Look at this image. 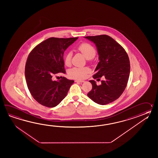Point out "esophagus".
Wrapping results in <instances>:
<instances>
[{
  "instance_id": "esophagus-1",
  "label": "esophagus",
  "mask_w": 158,
  "mask_h": 158,
  "mask_svg": "<svg viewBox=\"0 0 158 158\" xmlns=\"http://www.w3.org/2000/svg\"><path fill=\"white\" fill-rule=\"evenodd\" d=\"M84 81H85L84 80H75L76 82H84Z\"/></svg>"
}]
</instances>
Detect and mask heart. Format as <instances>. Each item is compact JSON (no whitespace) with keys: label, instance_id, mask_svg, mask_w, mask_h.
Returning a JSON list of instances; mask_svg holds the SVG:
<instances>
[{"label":"heart","instance_id":"heart-1","mask_svg":"<svg viewBox=\"0 0 158 158\" xmlns=\"http://www.w3.org/2000/svg\"><path fill=\"white\" fill-rule=\"evenodd\" d=\"M78 50L84 55V56L87 59H91L94 58L96 55V51L94 47L91 44L86 43L81 44L78 47ZM72 55L71 52H68L66 55L64 59V63L67 65H70L71 63ZM90 72L89 68L74 67L69 69L68 71V76L69 77L74 79H84L86 77L87 74Z\"/></svg>","mask_w":158,"mask_h":158}]
</instances>
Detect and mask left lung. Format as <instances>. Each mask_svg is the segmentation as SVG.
Masks as SVG:
<instances>
[{
  "mask_svg": "<svg viewBox=\"0 0 158 158\" xmlns=\"http://www.w3.org/2000/svg\"><path fill=\"white\" fill-rule=\"evenodd\" d=\"M84 38L95 44L99 55V61L93 77L104 78L100 85L94 80L89 81L93 88L87 96L97 104H109L120 97L127 86L131 69L128 54L120 44L107 35Z\"/></svg>",
  "mask_w": 158,
  "mask_h": 158,
  "instance_id": "left-lung-1",
  "label": "left lung"
}]
</instances>
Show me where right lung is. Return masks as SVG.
Returning a JSON list of instances; mask_svg holds the SVG:
<instances>
[{
	"instance_id": "obj_1",
	"label": "right lung",
	"mask_w": 158,
	"mask_h": 158,
	"mask_svg": "<svg viewBox=\"0 0 158 158\" xmlns=\"http://www.w3.org/2000/svg\"><path fill=\"white\" fill-rule=\"evenodd\" d=\"M77 39L51 37L34 47L29 55L25 69L27 86L40 104L54 107L66 97L74 81L64 77L54 81L52 77L58 73H65L64 51Z\"/></svg>"
}]
</instances>
